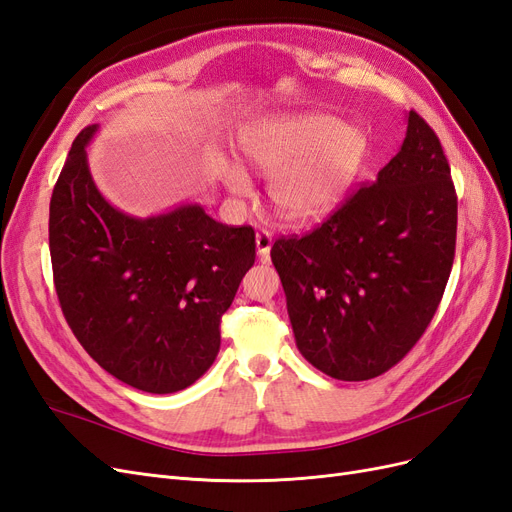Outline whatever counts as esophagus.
<instances>
[{
    "label": "esophagus",
    "mask_w": 512,
    "mask_h": 512,
    "mask_svg": "<svg viewBox=\"0 0 512 512\" xmlns=\"http://www.w3.org/2000/svg\"><path fill=\"white\" fill-rule=\"evenodd\" d=\"M271 245H273V235H271V232L269 230H258L256 232V250H258V254L262 258L269 256Z\"/></svg>",
    "instance_id": "obj_1"
}]
</instances>
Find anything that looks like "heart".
<instances>
[{
    "label": "heart",
    "mask_w": 512,
    "mask_h": 512,
    "mask_svg": "<svg viewBox=\"0 0 512 512\" xmlns=\"http://www.w3.org/2000/svg\"><path fill=\"white\" fill-rule=\"evenodd\" d=\"M243 158L271 177V200L286 220L309 222L327 213L346 192L361 164L365 141L329 115H275L239 134ZM226 188L247 196L252 181L235 162L222 164Z\"/></svg>",
    "instance_id": "heart-1"
}]
</instances>
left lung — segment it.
<instances>
[{"mask_svg": "<svg viewBox=\"0 0 512 512\" xmlns=\"http://www.w3.org/2000/svg\"><path fill=\"white\" fill-rule=\"evenodd\" d=\"M457 194L440 138L414 111L397 156L271 260L297 348L322 374L359 382L397 365L436 314L455 260Z\"/></svg>", "mask_w": 512, "mask_h": 512, "instance_id": "obj_1", "label": "left lung"}]
</instances>
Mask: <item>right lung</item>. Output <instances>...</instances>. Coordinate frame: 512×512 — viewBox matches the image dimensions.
Returning <instances> with one entry per match:
<instances>
[{"label": "right lung", "mask_w": 512, "mask_h": 512, "mask_svg": "<svg viewBox=\"0 0 512 512\" xmlns=\"http://www.w3.org/2000/svg\"><path fill=\"white\" fill-rule=\"evenodd\" d=\"M74 138L51 196L49 247L61 312L108 374L145 393H177L213 365L220 322L256 258L254 228L198 205L132 218L98 192Z\"/></svg>", "instance_id": "add662e5"}]
</instances>
